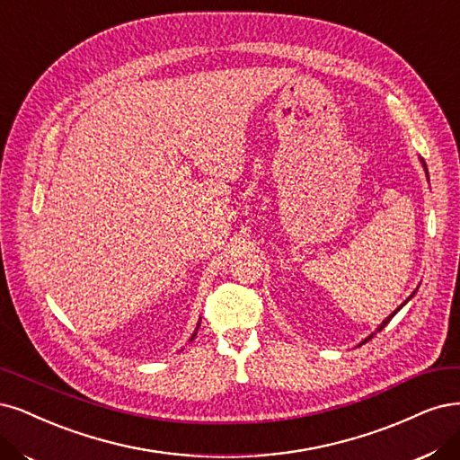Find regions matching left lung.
I'll use <instances>...</instances> for the list:
<instances>
[{
  "instance_id": "8db88e82",
  "label": "left lung",
  "mask_w": 460,
  "mask_h": 460,
  "mask_svg": "<svg viewBox=\"0 0 460 460\" xmlns=\"http://www.w3.org/2000/svg\"><path fill=\"white\" fill-rule=\"evenodd\" d=\"M420 162H422V167H424V171H426V175H429V169H426V164H424V160H420ZM413 295H415V293H413ZM413 295H411V296H413ZM411 296H409V298H411ZM409 298H407V300H409ZM407 300H405V303H403V305H407ZM403 305H402V306H403ZM402 306H400V308H402ZM400 308H398V310H395V312H392V314L388 315V318H386V320H385V322H383L381 325H378V327H376V332H378V331H383V329H385V327L388 325V322H390V320L394 318V315H395V314H398V312H400ZM373 337H375V332H373V335H369V337H367L366 341H363V342H367V341H371ZM363 342H361V344H363Z\"/></svg>"
}]
</instances>
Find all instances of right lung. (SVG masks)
<instances>
[{
  "instance_id": "obj_1",
  "label": "right lung",
  "mask_w": 460,
  "mask_h": 460,
  "mask_svg": "<svg viewBox=\"0 0 460 460\" xmlns=\"http://www.w3.org/2000/svg\"><path fill=\"white\" fill-rule=\"evenodd\" d=\"M198 327H199V323H198ZM198 327H196V331H198ZM194 337H196V332H194V335H192V339H190V341H194Z\"/></svg>"
}]
</instances>
